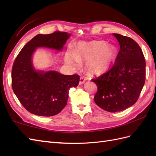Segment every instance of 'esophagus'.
<instances>
[{
	"label": "esophagus",
	"mask_w": 156,
	"mask_h": 156,
	"mask_svg": "<svg viewBox=\"0 0 156 156\" xmlns=\"http://www.w3.org/2000/svg\"><path fill=\"white\" fill-rule=\"evenodd\" d=\"M85 82V78L84 77H81L80 78V81H79V85L83 84Z\"/></svg>",
	"instance_id": "34e87169"
}]
</instances>
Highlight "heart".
I'll return each mask as SVG.
<instances>
[{"instance_id": "obj_1", "label": "heart", "mask_w": 156, "mask_h": 156, "mask_svg": "<svg viewBox=\"0 0 156 156\" xmlns=\"http://www.w3.org/2000/svg\"><path fill=\"white\" fill-rule=\"evenodd\" d=\"M116 55L117 49L115 46L107 44L105 41H79L74 52L66 51L65 62L73 67H77L81 61L86 59V69L92 74H98L110 66Z\"/></svg>"}]
</instances>
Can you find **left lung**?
<instances>
[{"instance_id":"obj_1","label":"left lung","mask_w":156,"mask_h":156,"mask_svg":"<svg viewBox=\"0 0 156 156\" xmlns=\"http://www.w3.org/2000/svg\"><path fill=\"white\" fill-rule=\"evenodd\" d=\"M120 50L114 65L97 78L94 100L105 111H122L134 105L140 97L145 80V61L141 48L133 39L112 34Z\"/></svg>"}]
</instances>
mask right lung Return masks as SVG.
Wrapping results in <instances>:
<instances>
[{"label": "right lung", "mask_w": 156, "mask_h": 156, "mask_svg": "<svg viewBox=\"0 0 156 156\" xmlns=\"http://www.w3.org/2000/svg\"><path fill=\"white\" fill-rule=\"evenodd\" d=\"M70 35L59 31L36 35L22 48L13 64V92L21 105L32 114L42 117L58 114L67 105L69 89L78 85V75L37 69L33 64L36 49L44 48L62 51Z\"/></svg>", "instance_id": "right-lung-1"}]
</instances>
